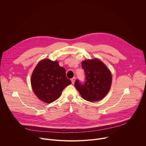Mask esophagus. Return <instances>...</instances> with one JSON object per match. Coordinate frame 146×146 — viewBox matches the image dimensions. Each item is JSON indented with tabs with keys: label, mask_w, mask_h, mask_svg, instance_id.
Instances as JSON below:
<instances>
[{
	"label": "esophagus",
	"mask_w": 146,
	"mask_h": 146,
	"mask_svg": "<svg viewBox=\"0 0 146 146\" xmlns=\"http://www.w3.org/2000/svg\"><path fill=\"white\" fill-rule=\"evenodd\" d=\"M75 80H76V78H75V77H73V78H72L71 79V81H72V84H74Z\"/></svg>",
	"instance_id": "obj_1"
}]
</instances>
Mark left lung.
<instances>
[{
	"mask_svg": "<svg viewBox=\"0 0 146 146\" xmlns=\"http://www.w3.org/2000/svg\"><path fill=\"white\" fill-rule=\"evenodd\" d=\"M85 72V81L78 79L74 86L82 98L90 102L99 100L105 97L111 87V74L105 65L99 59L86 60L81 64Z\"/></svg>",
	"mask_w": 146,
	"mask_h": 146,
	"instance_id": "8db88e82",
	"label": "left lung"
}]
</instances>
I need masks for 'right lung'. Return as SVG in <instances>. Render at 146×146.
Wrapping results in <instances>:
<instances>
[{
  "mask_svg": "<svg viewBox=\"0 0 146 146\" xmlns=\"http://www.w3.org/2000/svg\"><path fill=\"white\" fill-rule=\"evenodd\" d=\"M71 84L66 70L57 61L44 59L34 69L31 77L33 91L39 99L47 103L56 100L62 91Z\"/></svg>",
  "mask_w": 146,
  "mask_h": 146,
  "instance_id": "1",
  "label": "right lung"
}]
</instances>
